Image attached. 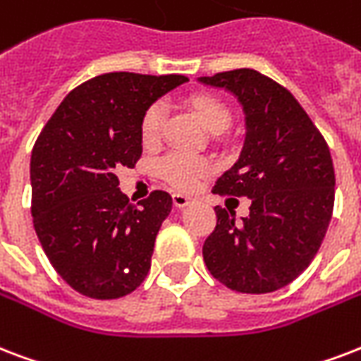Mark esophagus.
Wrapping results in <instances>:
<instances>
[{"label": "esophagus", "mask_w": 361, "mask_h": 361, "mask_svg": "<svg viewBox=\"0 0 361 361\" xmlns=\"http://www.w3.org/2000/svg\"><path fill=\"white\" fill-rule=\"evenodd\" d=\"M172 200H174L176 208H185V206H189L192 202L191 197L181 195V192H174V195H172Z\"/></svg>", "instance_id": "esophagus-1"}]
</instances>
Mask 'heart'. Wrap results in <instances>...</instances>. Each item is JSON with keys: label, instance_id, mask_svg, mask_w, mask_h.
Returning <instances> with one entry per match:
<instances>
[{"label": "heart", "instance_id": "heart-1", "mask_svg": "<svg viewBox=\"0 0 361 361\" xmlns=\"http://www.w3.org/2000/svg\"><path fill=\"white\" fill-rule=\"evenodd\" d=\"M191 107L210 132H221L231 125L229 107L216 96H192ZM164 119H166V107L162 102H155L145 109L142 115V123H140V137L145 147H153L159 144ZM210 169L212 164L208 159L185 153V151H170L157 162V172L162 180L169 181L170 185L181 189V191L195 189L204 180Z\"/></svg>", "mask_w": 361, "mask_h": 361}]
</instances>
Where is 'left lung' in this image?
Masks as SVG:
<instances>
[{"label":"left lung","mask_w":361,"mask_h":361,"mask_svg":"<svg viewBox=\"0 0 361 361\" xmlns=\"http://www.w3.org/2000/svg\"><path fill=\"white\" fill-rule=\"evenodd\" d=\"M200 81L231 90L246 114L240 157L212 192L252 200L242 224L233 210L214 208L204 263L231 290L276 291L310 265L326 236L335 202L331 153L295 96L271 77L242 68Z\"/></svg>","instance_id":"left-lung-1"}]
</instances>
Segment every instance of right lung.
Segmentation results:
<instances>
[{"mask_svg":"<svg viewBox=\"0 0 361 361\" xmlns=\"http://www.w3.org/2000/svg\"><path fill=\"white\" fill-rule=\"evenodd\" d=\"M185 81L130 71L92 77L66 96L35 140L34 229L54 271L81 295L119 299L149 272L172 197L155 189L130 204L115 172L142 157L145 109Z\"/></svg>","mask_w":361,"mask_h":361,"instance_id":"1","label":"right lung"}]
</instances>
